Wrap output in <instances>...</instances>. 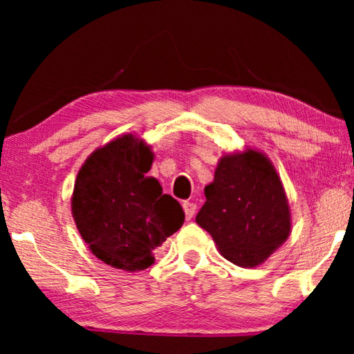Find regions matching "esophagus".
Masks as SVG:
<instances>
[{"label": "esophagus", "instance_id": "esophagus-1", "mask_svg": "<svg viewBox=\"0 0 354 354\" xmlns=\"http://www.w3.org/2000/svg\"><path fill=\"white\" fill-rule=\"evenodd\" d=\"M182 206H183V212H185V219L190 221L196 212V205H195V203H190V201H183Z\"/></svg>", "mask_w": 354, "mask_h": 354}]
</instances>
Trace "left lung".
I'll return each instance as SVG.
<instances>
[{"mask_svg":"<svg viewBox=\"0 0 354 354\" xmlns=\"http://www.w3.org/2000/svg\"><path fill=\"white\" fill-rule=\"evenodd\" d=\"M205 195L196 222L230 263L254 268L287 240V196L272 164L261 153L250 149L221 158Z\"/></svg>","mask_w":354,"mask_h":354,"instance_id":"8db88e82","label":"left lung"}]
</instances>
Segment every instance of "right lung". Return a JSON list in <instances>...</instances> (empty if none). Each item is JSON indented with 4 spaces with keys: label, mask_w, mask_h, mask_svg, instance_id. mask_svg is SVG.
<instances>
[{
    "label": "right lung",
    "mask_w": 354,
    "mask_h": 354,
    "mask_svg": "<svg viewBox=\"0 0 354 354\" xmlns=\"http://www.w3.org/2000/svg\"><path fill=\"white\" fill-rule=\"evenodd\" d=\"M153 153L132 135L96 149L77 176L72 214L91 253L115 269L143 270L180 229L182 206L148 177Z\"/></svg>",
    "instance_id": "obj_1"
}]
</instances>
